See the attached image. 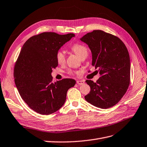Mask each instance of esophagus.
<instances>
[{
  "label": "esophagus",
  "mask_w": 147,
  "mask_h": 147,
  "mask_svg": "<svg viewBox=\"0 0 147 147\" xmlns=\"http://www.w3.org/2000/svg\"><path fill=\"white\" fill-rule=\"evenodd\" d=\"M77 83L79 85H82V84H83L84 83V82L83 80H78L77 81Z\"/></svg>",
  "instance_id": "34e87169"
}]
</instances>
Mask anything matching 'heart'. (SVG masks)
<instances>
[{
	"label": "heart",
	"instance_id": "obj_1",
	"mask_svg": "<svg viewBox=\"0 0 147 147\" xmlns=\"http://www.w3.org/2000/svg\"><path fill=\"white\" fill-rule=\"evenodd\" d=\"M71 50L74 52L80 58L82 59L84 57H86L88 55V48L82 44L80 43H75L73 46L71 47ZM56 59L57 63L60 65H63L65 62V56L64 51H58L56 53ZM69 73L72 74H73V71L70 70Z\"/></svg>",
	"mask_w": 147,
	"mask_h": 147
}]
</instances>
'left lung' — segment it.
<instances>
[{
	"mask_svg": "<svg viewBox=\"0 0 147 147\" xmlns=\"http://www.w3.org/2000/svg\"><path fill=\"white\" fill-rule=\"evenodd\" d=\"M80 40L92 53V65L100 77L94 83L87 80L91 88L85 100L100 109H108L121 100L130 83L131 64L126 47L118 37L101 30L84 35Z\"/></svg>",
	"mask_w": 147,
	"mask_h": 147,
	"instance_id": "1",
	"label": "left lung"
}]
</instances>
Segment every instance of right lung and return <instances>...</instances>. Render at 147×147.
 <instances>
[{"mask_svg": "<svg viewBox=\"0 0 147 147\" xmlns=\"http://www.w3.org/2000/svg\"><path fill=\"white\" fill-rule=\"evenodd\" d=\"M74 34L43 32L29 38L21 48L14 68L16 86L21 98L35 112L50 115L64 104L67 92L76 83L65 78L53 83L51 72L58 65L56 53Z\"/></svg>", "mask_w": 147, "mask_h": 147, "instance_id": "right-lung-1", "label": "right lung"}]
</instances>
